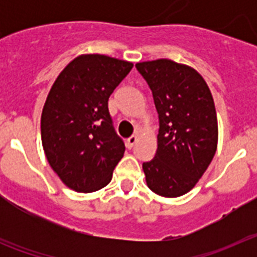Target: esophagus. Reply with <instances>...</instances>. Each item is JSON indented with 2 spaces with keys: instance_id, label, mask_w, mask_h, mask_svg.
Segmentation results:
<instances>
[{
  "instance_id": "obj_1",
  "label": "esophagus",
  "mask_w": 257,
  "mask_h": 257,
  "mask_svg": "<svg viewBox=\"0 0 257 257\" xmlns=\"http://www.w3.org/2000/svg\"><path fill=\"white\" fill-rule=\"evenodd\" d=\"M136 142H138V136H136V135L130 136V138L127 139V147H128V148H133Z\"/></svg>"
}]
</instances>
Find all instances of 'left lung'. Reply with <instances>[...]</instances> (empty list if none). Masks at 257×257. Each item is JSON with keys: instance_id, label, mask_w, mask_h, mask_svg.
I'll return each mask as SVG.
<instances>
[{"instance_id": "8db88e82", "label": "left lung", "mask_w": 257, "mask_h": 257, "mask_svg": "<svg viewBox=\"0 0 257 257\" xmlns=\"http://www.w3.org/2000/svg\"><path fill=\"white\" fill-rule=\"evenodd\" d=\"M153 94L160 130L156 156L143 163L147 185L166 198L194 188L217 148V117L203 77L170 59L135 65Z\"/></svg>"}]
</instances>
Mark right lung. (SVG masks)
Returning a JSON list of instances; mask_svg holds the SVG:
<instances>
[{
    "label": "right lung",
    "mask_w": 257,
    "mask_h": 257,
    "mask_svg": "<svg viewBox=\"0 0 257 257\" xmlns=\"http://www.w3.org/2000/svg\"><path fill=\"white\" fill-rule=\"evenodd\" d=\"M133 67L106 55H79L50 88L41 115L42 147L70 189L96 192L112 180L124 144L113 127L108 99Z\"/></svg>",
    "instance_id": "obj_1"
}]
</instances>
